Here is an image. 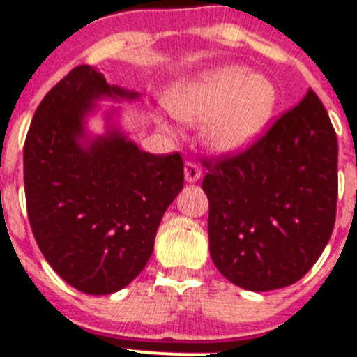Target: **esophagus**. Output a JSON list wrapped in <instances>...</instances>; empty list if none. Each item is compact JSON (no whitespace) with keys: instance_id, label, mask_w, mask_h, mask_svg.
Returning <instances> with one entry per match:
<instances>
[{"instance_id":"esophagus-1","label":"esophagus","mask_w":357,"mask_h":357,"mask_svg":"<svg viewBox=\"0 0 357 357\" xmlns=\"http://www.w3.org/2000/svg\"><path fill=\"white\" fill-rule=\"evenodd\" d=\"M183 170H185V181H187V183H196L197 179L202 178V170H199V167H197L196 163H192V161H187Z\"/></svg>"}]
</instances>
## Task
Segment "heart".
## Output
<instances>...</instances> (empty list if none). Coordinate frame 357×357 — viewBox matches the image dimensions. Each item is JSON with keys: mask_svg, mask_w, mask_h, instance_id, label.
<instances>
[{"mask_svg": "<svg viewBox=\"0 0 357 357\" xmlns=\"http://www.w3.org/2000/svg\"><path fill=\"white\" fill-rule=\"evenodd\" d=\"M167 109L185 123H203L202 139L215 154L232 155L257 142L278 107L271 77L238 63L208 68L176 83L165 94ZM167 128V123L155 116Z\"/></svg>", "mask_w": 357, "mask_h": 357, "instance_id": "heart-1", "label": "heart"}]
</instances>
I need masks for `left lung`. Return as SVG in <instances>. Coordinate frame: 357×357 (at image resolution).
<instances>
[{"mask_svg":"<svg viewBox=\"0 0 357 357\" xmlns=\"http://www.w3.org/2000/svg\"><path fill=\"white\" fill-rule=\"evenodd\" d=\"M206 167L215 268L252 292L301 280L336 221L337 137L319 98L308 91L248 151Z\"/></svg>","mask_w":357,"mask_h":357,"instance_id":"1","label":"left lung"}]
</instances>
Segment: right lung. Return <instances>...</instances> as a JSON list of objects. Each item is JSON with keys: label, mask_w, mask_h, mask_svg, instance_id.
Here are the masks:
<instances>
[{"label": "right lung", "mask_w": 357, "mask_h": 357, "mask_svg": "<svg viewBox=\"0 0 357 357\" xmlns=\"http://www.w3.org/2000/svg\"><path fill=\"white\" fill-rule=\"evenodd\" d=\"M139 92L109 85L91 65L72 68L36 109L23 149L26 212L41 254L74 289L103 296L145 268L165 211L183 188L181 155L142 151L119 127V107Z\"/></svg>", "instance_id": "add662e5"}]
</instances>
